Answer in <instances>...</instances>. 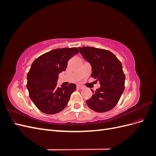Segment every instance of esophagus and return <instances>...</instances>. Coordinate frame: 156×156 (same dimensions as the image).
I'll list each match as a JSON object with an SVG mask.
<instances>
[{"label": "esophagus", "mask_w": 156, "mask_h": 156, "mask_svg": "<svg viewBox=\"0 0 156 156\" xmlns=\"http://www.w3.org/2000/svg\"><path fill=\"white\" fill-rule=\"evenodd\" d=\"M77 88H79V89H83L84 88V87H83V86H81V85H77Z\"/></svg>", "instance_id": "esophagus-1"}]
</instances>
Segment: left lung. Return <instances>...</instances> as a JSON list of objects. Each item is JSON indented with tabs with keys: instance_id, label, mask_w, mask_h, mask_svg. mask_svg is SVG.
<instances>
[{
	"instance_id": "obj_1",
	"label": "left lung",
	"mask_w": 156,
	"mask_h": 156,
	"mask_svg": "<svg viewBox=\"0 0 156 156\" xmlns=\"http://www.w3.org/2000/svg\"><path fill=\"white\" fill-rule=\"evenodd\" d=\"M80 53L92 66L91 77L101 87L87 100L89 108L98 112L111 110L119 102L125 88V74L120 61L111 51L92 47L79 48Z\"/></svg>"
}]
</instances>
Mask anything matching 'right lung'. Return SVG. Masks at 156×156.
<instances>
[{
    "label": "right lung",
    "mask_w": 156,
    "mask_h": 156,
    "mask_svg": "<svg viewBox=\"0 0 156 156\" xmlns=\"http://www.w3.org/2000/svg\"><path fill=\"white\" fill-rule=\"evenodd\" d=\"M79 52L76 48L56 49L37 57L27 74V87L32 102L40 111L53 115L66 107L75 90L73 83L56 87L58 75L67 68L68 60Z\"/></svg>",
    "instance_id": "obj_1"
}]
</instances>
